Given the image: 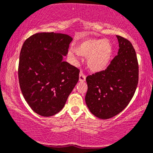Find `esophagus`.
<instances>
[{
	"label": "esophagus",
	"instance_id": "34e87169",
	"mask_svg": "<svg viewBox=\"0 0 153 153\" xmlns=\"http://www.w3.org/2000/svg\"><path fill=\"white\" fill-rule=\"evenodd\" d=\"M79 79L80 82H85L86 79V76L82 72H80L79 74Z\"/></svg>",
	"mask_w": 153,
	"mask_h": 153
}]
</instances>
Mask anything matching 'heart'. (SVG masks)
Returning a JSON list of instances; mask_svg holds the SVG:
<instances>
[{
	"mask_svg": "<svg viewBox=\"0 0 153 153\" xmlns=\"http://www.w3.org/2000/svg\"><path fill=\"white\" fill-rule=\"evenodd\" d=\"M76 51L80 56H88L87 66L90 71L100 72L108 66L112 58L113 48L106 39H90L79 45ZM68 56L74 62H76V56L73 51H68Z\"/></svg>",
	"mask_w": 153,
	"mask_h": 153,
	"instance_id": "heart-1",
	"label": "heart"
}]
</instances>
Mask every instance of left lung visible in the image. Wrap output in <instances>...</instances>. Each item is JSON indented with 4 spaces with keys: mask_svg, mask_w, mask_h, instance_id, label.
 Masks as SVG:
<instances>
[{
    "mask_svg": "<svg viewBox=\"0 0 153 153\" xmlns=\"http://www.w3.org/2000/svg\"><path fill=\"white\" fill-rule=\"evenodd\" d=\"M118 55L105 71L86 78L87 89L85 102L94 116L108 119L121 113L136 91L139 66L136 52L131 42L116 35Z\"/></svg>",
    "mask_w": 153,
    "mask_h": 153,
    "instance_id": "left-lung-1",
    "label": "left lung"
}]
</instances>
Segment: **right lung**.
Here are the masks:
<instances>
[{
	"instance_id": "obj_1",
	"label": "right lung",
	"mask_w": 153,
	"mask_h": 153,
	"mask_svg": "<svg viewBox=\"0 0 153 153\" xmlns=\"http://www.w3.org/2000/svg\"><path fill=\"white\" fill-rule=\"evenodd\" d=\"M72 37L40 32L24 42L19 63V82L24 97L39 116H52L63 109L79 81V70L66 61Z\"/></svg>"
}]
</instances>
